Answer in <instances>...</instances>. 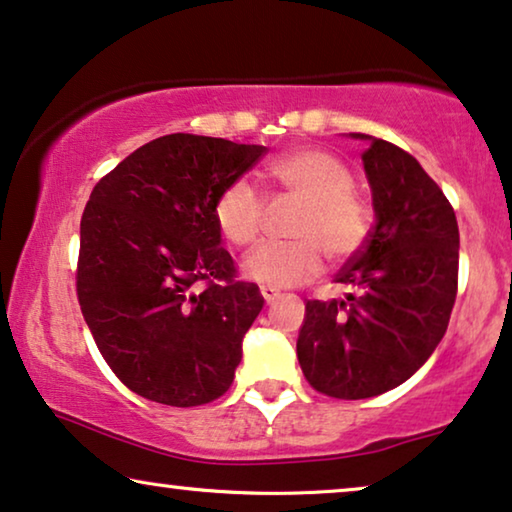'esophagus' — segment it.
Returning a JSON list of instances; mask_svg holds the SVG:
<instances>
[{
	"mask_svg": "<svg viewBox=\"0 0 512 512\" xmlns=\"http://www.w3.org/2000/svg\"><path fill=\"white\" fill-rule=\"evenodd\" d=\"M259 294H262L266 304H273V301H276V299L280 297V292H278V290H273V287H264V285L259 287Z\"/></svg>",
	"mask_w": 512,
	"mask_h": 512,
	"instance_id": "34e87169",
	"label": "esophagus"
}]
</instances>
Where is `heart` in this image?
Segmentation results:
<instances>
[{
	"instance_id": "1",
	"label": "heart",
	"mask_w": 512,
	"mask_h": 512,
	"mask_svg": "<svg viewBox=\"0 0 512 512\" xmlns=\"http://www.w3.org/2000/svg\"><path fill=\"white\" fill-rule=\"evenodd\" d=\"M266 176L280 194L301 201V211L290 229L294 241L262 243L243 259L248 280L273 290L304 285L325 269V255L343 264L364 248L371 215L341 157L320 148L290 150L269 164ZM213 220L227 243L253 246L264 225V201L246 178H234L215 194Z\"/></svg>"
}]
</instances>
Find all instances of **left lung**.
I'll return each instance as SVG.
<instances>
[{
    "label": "left lung",
    "instance_id": "obj_1",
    "mask_svg": "<svg viewBox=\"0 0 512 512\" xmlns=\"http://www.w3.org/2000/svg\"><path fill=\"white\" fill-rule=\"evenodd\" d=\"M362 162L376 227L338 271L345 299L306 301L297 357L313 390L369 399L406 383L448 329L457 297L459 227L441 187L390 141Z\"/></svg>",
    "mask_w": 512,
    "mask_h": 512
}]
</instances>
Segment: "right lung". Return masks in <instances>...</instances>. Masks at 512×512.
Returning a JSON list of instances; mask_svg holds the SVG:
<instances>
[{
  "label": "right lung",
  "mask_w": 512,
  "mask_h": 512,
  "mask_svg": "<svg viewBox=\"0 0 512 512\" xmlns=\"http://www.w3.org/2000/svg\"><path fill=\"white\" fill-rule=\"evenodd\" d=\"M266 153L227 139L167 134L95 185L81 218L76 294L120 383L164 406L220 399L262 311L220 246L213 199Z\"/></svg>",
  "instance_id": "right-lung-1"
}]
</instances>
